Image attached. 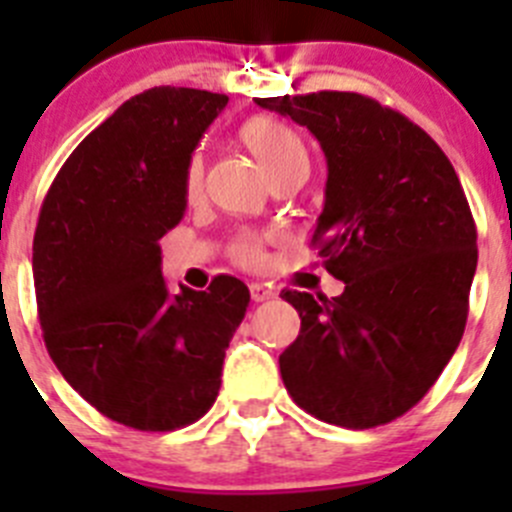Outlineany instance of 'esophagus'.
<instances>
[{
	"label": "esophagus",
	"mask_w": 512,
	"mask_h": 512,
	"mask_svg": "<svg viewBox=\"0 0 512 512\" xmlns=\"http://www.w3.org/2000/svg\"><path fill=\"white\" fill-rule=\"evenodd\" d=\"M271 297H274V289L271 287H266V284H251V300L253 302H266V300H271Z\"/></svg>",
	"instance_id": "1"
}]
</instances>
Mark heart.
I'll use <instances>...</instances> for the list:
<instances>
[{"mask_svg": "<svg viewBox=\"0 0 512 512\" xmlns=\"http://www.w3.org/2000/svg\"><path fill=\"white\" fill-rule=\"evenodd\" d=\"M241 138L251 153L259 158V164L264 166L266 174L274 176L284 174L297 166H307V148L302 143L300 135L295 130L271 117H253L243 125ZM202 174H205V164H202L200 153H192L187 161V171H184V189L189 197L200 192ZM264 256L261 251V238L253 233H243L235 238L233 243V259L243 266H256Z\"/></svg>", "mask_w": 512, "mask_h": 512, "instance_id": "heart-1", "label": "heart"}]
</instances>
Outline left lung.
<instances>
[{
  "label": "left lung",
  "instance_id": "8db88e82",
  "mask_svg": "<svg viewBox=\"0 0 512 512\" xmlns=\"http://www.w3.org/2000/svg\"><path fill=\"white\" fill-rule=\"evenodd\" d=\"M305 125L328 161L312 243L346 284L284 289L300 336L279 356L292 400L343 428H374L431 390L464 336L477 225L459 176L415 122L356 92L256 97Z\"/></svg>",
  "mask_w": 512,
  "mask_h": 512
}]
</instances>
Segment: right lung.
Segmentation results:
<instances>
[{
    "label": "right lung",
    "mask_w": 512,
    "mask_h": 512,
    "mask_svg": "<svg viewBox=\"0 0 512 512\" xmlns=\"http://www.w3.org/2000/svg\"><path fill=\"white\" fill-rule=\"evenodd\" d=\"M228 97L153 87L120 104L53 179L33 238L43 341L89 405L135 431H174L215 402L251 302L235 277L169 295L161 246L187 210L184 171Z\"/></svg>",
    "instance_id": "right-lung-1"
}]
</instances>
